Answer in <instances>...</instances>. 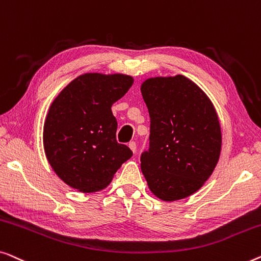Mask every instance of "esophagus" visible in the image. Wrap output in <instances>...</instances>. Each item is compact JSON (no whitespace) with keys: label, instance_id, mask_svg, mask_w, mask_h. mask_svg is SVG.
<instances>
[{"label":"esophagus","instance_id":"obj_1","mask_svg":"<svg viewBox=\"0 0 261 261\" xmlns=\"http://www.w3.org/2000/svg\"><path fill=\"white\" fill-rule=\"evenodd\" d=\"M129 148L131 149V151L135 153L136 152V149H137V146H136V143L135 142H130L129 143Z\"/></svg>","mask_w":261,"mask_h":261}]
</instances>
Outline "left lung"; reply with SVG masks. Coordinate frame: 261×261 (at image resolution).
<instances>
[{
	"instance_id": "obj_1",
	"label": "left lung",
	"mask_w": 261,
	"mask_h": 261,
	"mask_svg": "<svg viewBox=\"0 0 261 261\" xmlns=\"http://www.w3.org/2000/svg\"><path fill=\"white\" fill-rule=\"evenodd\" d=\"M150 115V148L141 156L149 189L172 202L196 193L211 177L222 145L220 120L202 89L185 75L142 83Z\"/></svg>"
}]
</instances>
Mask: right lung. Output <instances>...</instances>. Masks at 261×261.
Segmentation results:
<instances>
[{"label":"right lung","mask_w":261,"mask_h":261,"mask_svg":"<svg viewBox=\"0 0 261 261\" xmlns=\"http://www.w3.org/2000/svg\"><path fill=\"white\" fill-rule=\"evenodd\" d=\"M131 75L85 73L57 95L43 124V149L54 172L83 193L104 189L132 156L116 139L113 102L129 91Z\"/></svg>","instance_id":"obj_1"}]
</instances>
